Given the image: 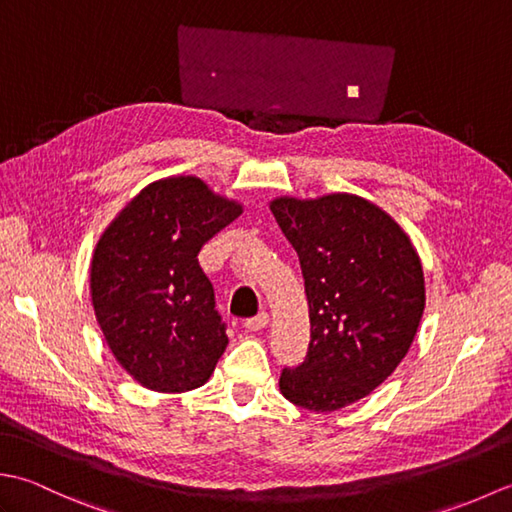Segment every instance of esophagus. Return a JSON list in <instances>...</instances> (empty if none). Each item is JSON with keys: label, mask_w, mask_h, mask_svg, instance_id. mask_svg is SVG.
I'll list each match as a JSON object with an SVG mask.
<instances>
[{"label": "esophagus", "mask_w": 512, "mask_h": 512, "mask_svg": "<svg viewBox=\"0 0 512 512\" xmlns=\"http://www.w3.org/2000/svg\"><path fill=\"white\" fill-rule=\"evenodd\" d=\"M266 325H268V314H266V312H259L257 317H250V319H246L244 328H246V330H250V332H259V330H264Z\"/></svg>", "instance_id": "1"}]
</instances>
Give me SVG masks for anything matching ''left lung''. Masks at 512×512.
Masks as SVG:
<instances>
[{"label":"left lung","mask_w":512,"mask_h":512,"mask_svg":"<svg viewBox=\"0 0 512 512\" xmlns=\"http://www.w3.org/2000/svg\"><path fill=\"white\" fill-rule=\"evenodd\" d=\"M297 250L310 308L303 363L279 389L310 411H336L372 394L409 352L424 310V277L407 233L358 195L270 204Z\"/></svg>","instance_id":"8db88e82"}]
</instances>
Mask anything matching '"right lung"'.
<instances>
[{
	"label": "right lung",
	"instance_id": "obj_1",
	"mask_svg": "<svg viewBox=\"0 0 512 512\" xmlns=\"http://www.w3.org/2000/svg\"><path fill=\"white\" fill-rule=\"evenodd\" d=\"M242 206L200 178L151 182L94 250L92 303L116 361L140 385L180 394L204 385L228 345L198 253Z\"/></svg>",
	"mask_w": 512,
	"mask_h": 512
}]
</instances>
